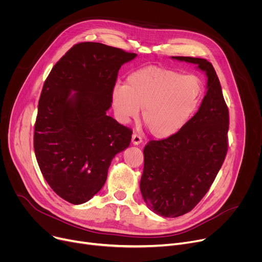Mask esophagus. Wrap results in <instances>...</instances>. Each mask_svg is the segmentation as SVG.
Segmentation results:
<instances>
[{
    "label": "esophagus",
    "mask_w": 262,
    "mask_h": 262,
    "mask_svg": "<svg viewBox=\"0 0 262 262\" xmlns=\"http://www.w3.org/2000/svg\"><path fill=\"white\" fill-rule=\"evenodd\" d=\"M132 142L135 145L140 144L142 142V137L140 135H138V134H134L133 137H132Z\"/></svg>",
    "instance_id": "34e87169"
}]
</instances>
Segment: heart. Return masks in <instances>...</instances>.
Here are the masks:
<instances>
[{
    "instance_id": "obj_1",
    "label": "heart",
    "mask_w": 262,
    "mask_h": 262,
    "mask_svg": "<svg viewBox=\"0 0 262 262\" xmlns=\"http://www.w3.org/2000/svg\"><path fill=\"white\" fill-rule=\"evenodd\" d=\"M204 95L202 79L160 67L133 72L125 85H117L112 102L118 118L128 122L139 115L149 132L167 138L180 132L198 110Z\"/></svg>"
}]
</instances>
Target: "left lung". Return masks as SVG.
<instances>
[{
  "label": "left lung",
  "mask_w": 262,
  "mask_h": 262,
  "mask_svg": "<svg viewBox=\"0 0 262 262\" xmlns=\"http://www.w3.org/2000/svg\"><path fill=\"white\" fill-rule=\"evenodd\" d=\"M207 74V93L199 112L176 134L152 140L143 149L142 196L154 212L176 217L193 209L207 193L228 149L229 113L213 66L203 58L173 56Z\"/></svg>",
  "instance_id": "obj_1"
}]
</instances>
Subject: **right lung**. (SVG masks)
<instances>
[{
    "label": "right lung",
    "instance_id": "obj_1",
    "mask_svg": "<svg viewBox=\"0 0 262 262\" xmlns=\"http://www.w3.org/2000/svg\"><path fill=\"white\" fill-rule=\"evenodd\" d=\"M136 56L80 42L55 63L45 81L34 128L35 155L49 186L69 203L82 204L98 193L113 158L130 143L133 130L106 112L121 66Z\"/></svg>",
    "mask_w": 262,
    "mask_h": 262
}]
</instances>
